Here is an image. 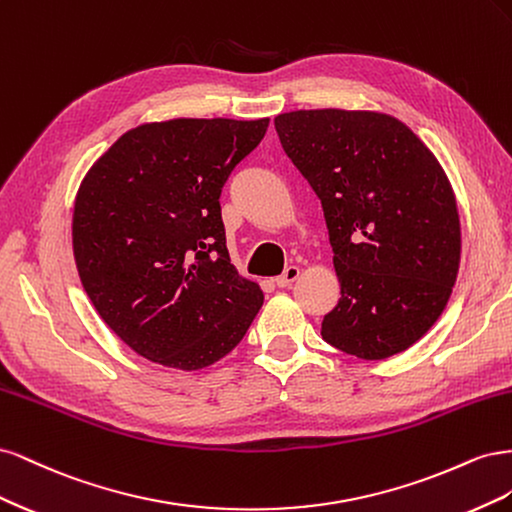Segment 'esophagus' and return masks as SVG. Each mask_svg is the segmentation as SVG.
Returning <instances> with one entry per match:
<instances>
[{
	"label": "esophagus",
	"instance_id": "1",
	"mask_svg": "<svg viewBox=\"0 0 512 512\" xmlns=\"http://www.w3.org/2000/svg\"><path fill=\"white\" fill-rule=\"evenodd\" d=\"M299 275H301V269L297 265H290L284 269L282 275L275 277V284L280 288H288V286H292V282H297Z\"/></svg>",
	"mask_w": 512,
	"mask_h": 512
}]
</instances>
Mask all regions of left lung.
Segmentation results:
<instances>
[{
    "instance_id": "1",
    "label": "left lung",
    "mask_w": 512,
    "mask_h": 512,
    "mask_svg": "<svg viewBox=\"0 0 512 512\" xmlns=\"http://www.w3.org/2000/svg\"><path fill=\"white\" fill-rule=\"evenodd\" d=\"M275 130L329 228L342 299L322 339L365 361L408 350L442 316L459 273L457 198L442 164L378 111H292Z\"/></svg>"
}]
</instances>
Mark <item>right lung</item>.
Returning a JSON list of instances; mask_svg holds the SVG:
<instances>
[{
  "label": "right lung",
  "instance_id": "right-lung-1",
  "mask_svg": "<svg viewBox=\"0 0 512 512\" xmlns=\"http://www.w3.org/2000/svg\"><path fill=\"white\" fill-rule=\"evenodd\" d=\"M269 117L141 123L74 198L72 250L87 297L136 354L181 371L235 348L265 301L230 265L220 194Z\"/></svg>",
  "mask_w": 512,
  "mask_h": 512
}]
</instances>
